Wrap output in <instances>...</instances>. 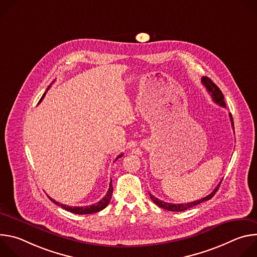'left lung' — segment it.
Instances as JSON below:
<instances>
[{
  "label": "left lung",
  "instance_id": "1",
  "mask_svg": "<svg viewBox=\"0 0 257 257\" xmlns=\"http://www.w3.org/2000/svg\"><path fill=\"white\" fill-rule=\"evenodd\" d=\"M201 82H202V84L206 87L207 91L210 93V95H211V97H212V100H213L215 103L221 105V106L226 107V102H225V100H224V95H223L222 91L219 90V88H218L208 77L203 76V77L201 78ZM229 115H230V120H231L232 127H233V129H234V122H233L232 115H231V114H229ZM221 182H222V181H221ZM221 182H219V184L215 187V189H214L209 195H207V196H205V197H203V198H201V199H199V200H195V201L188 202V203H180V204L168 203V202H165V201H162V200L158 199L157 197H155V196H154L153 194H151V193H150V196H151V198L153 199V201H154L158 206H160V207H162V208H164V209L171 210V211H183V210H186V209H188V208H190V207H193V206H195V205H197V204H199V203H201V202H203V201L209 200V199L215 194V192L217 191L219 185H221Z\"/></svg>",
  "mask_w": 257,
  "mask_h": 257
}]
</instances>
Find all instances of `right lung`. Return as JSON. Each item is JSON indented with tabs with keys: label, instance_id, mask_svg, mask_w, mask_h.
I'll return each mask as SVG.
<instances>
[{
	"label": "right lung",
	"instance_id": "1",
	"mask_svg": "<svg viewBox=\"0 0 257 257\" xmlns=\"http://www.w3.org/2000/svg\"><path fill=\"white\" fill-rule=\"evenodd\" d=\"M49 88H50V86L47 88L46 92L49 90ZM46 92H45L44 95L42 96L40 102H41V101L43 100V98L45 97ZM122 156H123V154H121L120 156H118L117 159L121 158ZM117 159H116V160H117ZM116 160H115V161H116ZM112 194H113V186H112V180H111V182H109L108 190H107L106 194L104 195V197H103L101 200H99L98 202H96V203H94V204H92V205H87V206H69V205H65V204H61V203L57 202L56 200H54V199L51 198L50 196H49V198H50L55 204L60 205L61 207H63L64 209H66V210H68V211H70V212H72V213H76V214H88V213H94V212H97V211H100L101 209H103V208L108 204L109 200H111Z\"/></svg>",
	"mask_w": 257,
	"mask_h": 257
}]
</instances>
